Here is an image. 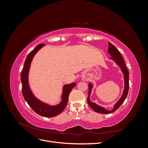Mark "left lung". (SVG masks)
Listing matches in <instances>:
<instances>
[{"mask_svg": "<svg viewBox=\"0 0 148 148\" xmlns=\"http://www.w3.org/2000/svg\"><path fill=\"white\" fill-rule=\"evenodd\" d=\"M108 52L111 56V58H110V59L113 60L115 62L116 64L120 67L121 71H122L124 76L125 87H124L122 97H121L120 99L116 102V104L114 107V109L111 110H107L105 108H104V107L98 106L97 104H96V103L92 102L90 101V95H91V90L92 88V84L91 83L88 84L89 93H88V100H87L89 106L91 107L94 111L96 112L100 113V114H110L112 112H114V111L118 109L119 108V107L122 104V103L127 98L128 92V89H129V73L126 67V65L125 64V62L122 56H121L120 52L118 51V49L110 42H109Z\"/></svg>", "mask_w": 148, "mask_h": 148, "instance_id": "8db88e82", "label": "left lung"}]
</instances>
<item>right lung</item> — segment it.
<instances>
[{
	"mask_svg": "<svg viewBox=\"0 0 148 148\" xmlns=\"http://www.w3.org/2000/svg\"><path fill=\"white\" fill-rule=\"evenodd\" d=\"M45 44H39L33 50L30 52L25 60L23 69L21 74V82L22 84V94L25 101L36 113L43 117H53L60 114L64 110L69 101L70 93L75 86V83L65 84L63 87L62 95V101L56 106H50L44 103L36 97L31 91L28 83V73L31 62L37 52Z\"/></svg>",
	"mask_w": 148,
	"mask_h": 148,
	"instance_id": "add662e5",
	"label": "right lung"
}]
</instances>
